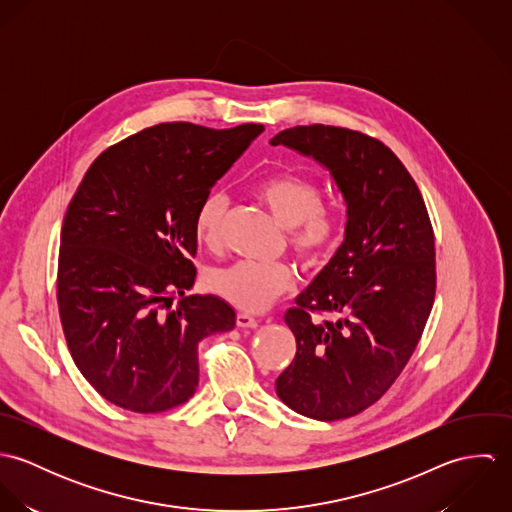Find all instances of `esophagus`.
Segmentation results:
<instances>
[{
  "mask_svg": "<svg viewBox=\"0 0 512 512\" xmlns=\"http://www.w3.org/2000/svg\"><path fill=\"white\" fill-rule=\"evenodd\" d=\"M236 325L242 327V329H256V327H258V319L252 317V315L246 313V311H240V313L236 315Z\"/></svg>",
  "mask_w": 512,
  "mask_h": 512,
  "instance_id": "1",
  "label": "esophagus"
}]
</instances>
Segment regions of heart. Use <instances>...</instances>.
Instances as JSON below:
<instances>
[{"label": "heart", "instance_id": "1", "mask_svg": "<svg viewBox=\"0 0 512 512\" xmlns=\"http://www.w3.org/2000/svg\"><path fill=\"white\" fill-rule=\"evenodd\" d=\"M256 195L282 226L290 228V244L299 258L317 264L331 252L341 234V215L335 207L321 203V189L313 179L290 171L276 173L258 183ZM226 211L228 197L217 189L199 201L195 234L203 244L211 248L219 244ZM207 284L238 309L262 311L292 290L295 276L284 262L236 260L211 270Z\"/></svg>", "mask_w": 512, "mask_h": 512}]
</instances>
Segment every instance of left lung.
Returning a JSON list of instances; mask_svg holds the SVG:
<instances>
[{
    "label": "left lung",
    "mask_w": 512,
    "mask_h": 512,
    "mask_svg": "<svg viewBox=\"0 0 512 512\" xmlns=\"http://www.w3.org/2000/svg\"><path fill=\"white\" fill-rule=\"evenodd\" d=\"M270 144L323 163L347 203L345 242L286 311L297 351L276 392L307 418H351L384 396L424 333L436 297L434 228L416 181L380 140L311 124ZM313 312L330 317L315 324Z\"/></svg>",
    "instance_id": "1"
}]
</instances>
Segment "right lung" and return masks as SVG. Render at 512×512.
<instances>
[{
  "instance_id": "1",
  "label": "right lung",
  "mask_w": 512,
  "mask_h": 512,
  "mask_svg": "<svg viewBox=\"0 0 512 512\" xmlns=\"http://www.w3.org/2000/svg\"><path fill=\"white\" fill-rule=\"evenodd\" d=\"M262 130L157 124L84 173L63 220L57 303L74 365L108 402L138 414L185 404L199 384V343L234 327L224 299L187 295L195 211Z\"/></svg>"
}]
</instances>
